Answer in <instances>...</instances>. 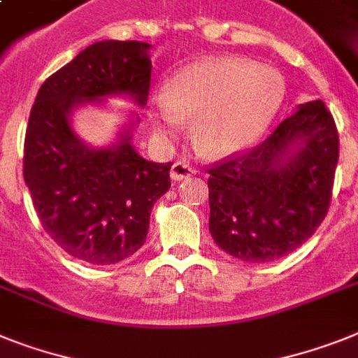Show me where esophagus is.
<instances>
[{
    "instance_id": "esophagus-1",
    "label": "esophagus",
    "mask_w": 358,
    "mask_h": 358,
    "mask_svg": "<svg viewBox=\"0 0 358 358\" xmlns=\"http://www.w3.org/2000/svg\"><path fill=\"white\" fill-rule=\"evenodd\" d=\"M194 173H196V169H194L189 162L184 160L176 162V164H173V167H171V178L173 180L189 178V176H193Z\"/></svg>"
}]
</instances>
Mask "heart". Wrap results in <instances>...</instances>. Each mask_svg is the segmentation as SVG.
Instances as JSON below:
<instances>
[{
    "label": "heart",
    "mask_w": 358,
    "mask_h": 358,
    "mask_svg": "<svg viewBox=\"0 0 358 358\" xmlns=\"http://www.w3.org/2000/svg\"><path fill=\"white\" fill-rule=\"evenodd\" d=\"M282 96L284 82L271 67L240 58H211L173 74L151 113L162 134L178 133L184 120H193L191 134L198 151L227 156L257 142Z\"/></svg>",
    "instance_id": "heart-1"
}]
</instances>
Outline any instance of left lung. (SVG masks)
<instances>
[{"label":"left lung","mask_w":358,"mask_h":358,"mask_svg":"<svg viewBox=\"0 0 358 358\" xmlns=\"http://www.w3.org/2000/svg\"><path fill=\"white\" fill-rule=\"evenodd\" d=\"M337 162V125L324 101L315 100L257 147L209 165L216 245L251 264L293 253L326 218Z\"/></svg>","instance_id":"obj_1"}]
</instances>
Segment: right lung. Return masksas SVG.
<instances>
[{"instance_id": "1", "label": "right lung", "mask_w": 358, "mask_h": 358, "mask_svg": "<svg viewBox=\"0 0 358 358\" xmlns=\"http://www.w3.org/2000/svg\"><path fill=\"white\" fill-rule=\"evenodd\" d=\"M151 45L98 41L40 87L29 116L23 178L45 233L67 255L94 266L122 262L142 248L155 202L171 187L173 164L143 160L131 136L91 149L69 114L110 94L143 105L151 85Z\"/></svg>"}]
</instances>
